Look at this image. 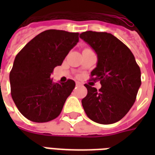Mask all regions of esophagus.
<instances>
[{
	"instance_id": "34e87169",
	"label": "esophagus",
	"mask_w": 155,
	"mask_h": 155,
	"mask_svg": "<svg viewBox=\"0 0 155 155\" xmlns=\"http://www.w3.org/2000/svg\"><path fill=\"white\" fill-rule=\"evenodd\" d=\"M76 85H77V86H81L82 84H81V82H76Z\"/></svg>"
}]
</instances>
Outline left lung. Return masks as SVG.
<instances>
[{
  "label": "left lung",
  "mask_w": 155,
  "mask_h": 155,
  "mask_svg": "<svg viewBox=\"0 0 155 155\" xmlns=\"http://www.w3.org/2000/svg\"><path fill=\"white\" fill-rule=\"evenodd\" d=\"M97 54L91 80L101 81L97 89L85 84L87 95L81 101L85 114L94 122L110 124L129 112L141 84V73L133 53L107 32L85 31L80 35Z\"/></svg>",
  "instance_id": "1"
}]
</instances>
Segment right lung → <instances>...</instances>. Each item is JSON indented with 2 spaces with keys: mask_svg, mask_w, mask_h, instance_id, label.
I'll list each match as a JSON object with an SVG mask.
<instances>
[{
  "mask_svg": "<svg viewBox=\"0 0 155 155\" xmlns=\"http://www.w3.org/2000/svg\"><path fill=\"white\" fill-rule=\"evenodd\" d=\"M79 41V33L47 30L16 54L10 72L11 92L19 111L31 121L45 123L61 114L75 86L72 80L54 83L51 74Z\"/></svg>",
  "mask_w": 155,
  "mask_h": 155,
  "instance_id": "1",
  "label": "right lung"
}]
</instances>
